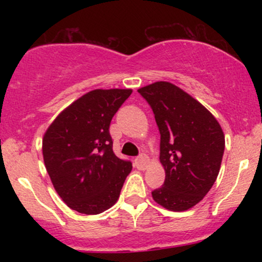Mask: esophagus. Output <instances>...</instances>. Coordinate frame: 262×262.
I'll list each match as a JSON object with an SVG mask.
<instances>
[{"instance_id": "esophagus-1", "label": "esophagus", "mask_w": 262, "mask_h": 262, "mask_svg": "<svg viewBox=\"0 0 262 262\" xmlns=\"http://www.w3.org/2000/svg\"><path fill=\"white\" fill-rule=\"evenodd\" d=\"M149 162H150L149 158L145 154H141L140 156H138V158L135 159V165H137L138 169L140 170H145L146 167H148Z\"/></svg>"}]
</instances>
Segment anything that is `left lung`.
<instances>
[{
	"label": "left lung",
	"instance_id": "left-lung-1",
	"mask_svg": "<svg viewBox=\"0 0 262 262\" xmlns=\"http://www.w3.org/2000/svg\"><path fill=\"white\" fill-rule=\"evenodd\" d=\"M138 92L151 107L160 132L165 182L151 192L152 198L169 210H187L217 180L225 146L221 124L203 104L171 82L158 81Z\"/></svg>",
	"mask_w": 262,
	"mask_h": 262
}]
</instances>
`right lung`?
<instances>
[{"label":"right lung","instance_id":"1","mask_svg":"<svg viewBox=\"0 0 262 262\" xmlns=\"http://www.w3.org/2000/svg\"><path fill=\"white\" fill-rule=\"evenodd\" d=\"M133 92L93 90L54 119L43 137L44 164L50 180L71 209L98 214L118 201L132 162L117 158L110 124Z\"/></svg>","mask_w":262,"mask_h":262}]
</instances>
